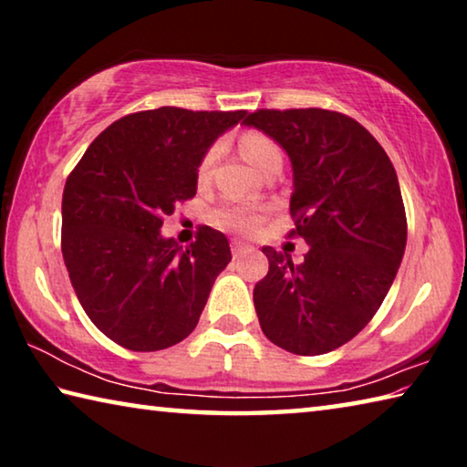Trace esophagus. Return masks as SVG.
<instances>
[{
  "instance_id": "1",
  "label": "esophagus",
  "mask_w": 467,
  "mask_h": 467,
  "mask_svg": "<svg viewBox=\"0 0 467 467\" xmlns=\"http://www.w3.org/2000/svg\"><path fill=\"white\" fill-rule=\"evenodd\" d=\"M231 249H233V255H234L236 259L243 257V255H247V253L255 251V247H253V244L243 243V241H233V243H231Z\"/></svg>"
}]
</instances>
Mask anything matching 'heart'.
I'll list each match as a JSON object with an SVG mask.
<instances>
[{
	"label": "heart",
	"mask_w": 467,
	"mask_h": 467,
	"mask_svg": "<svg viewBox=\"0 0 467 467\" xmlns=\"http://www.w3.org/2000/svg\"><path fill=\"white\" fill-rule=\"evenodd\" d=\"M239 148L244 154V158L255 167L259 172H262L267 164H270L274 158H282L278 144L272 138L264 136L259 131H247L239 138ZM220 148L212 146L208 152L203 154L200 169H197V177L202 181L210 177L212 169L218 161ZM214 223L224 228V231H233V233H255L259 226L264 223V210L257 208V205H244V203H231V205H223L214 212Z\"/></svg>",
	"instance_id": "obj_1"
}]
</instances>
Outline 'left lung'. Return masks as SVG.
Returning a JSON list of instances; mask_svg holds the SVG:
<instances>
[{"label":"left lung","instance_id":"8db88e82","mask_svg":"<svg viewBox=\"0 0 467 467\" xmlns=\"http://www.w3.org/2000/svg\"><path fill=\"white\" fill-rule=\"evenodd\" d=\"M244 125L284 148L292 164L290 216L309 244L305 262L264 247L255 284L259 326L298 357L336 350L373 319L406 251V210L381 144L352 117L326 109H262Z\"/></svg>","mask_w":467,"mask_h":467}]
</instances>
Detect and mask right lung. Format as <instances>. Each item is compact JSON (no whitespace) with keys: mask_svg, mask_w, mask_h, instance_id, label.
<instances>
[{"mask_svg":"<svg viewBox=\"0 0 467 467\" xmlns=\"http://www.w3.org/2000/svg\"><path fill=\"white\" fill-rule=\"evenodd\" d=\"M244 117L179 107L125 115L67 177L63 262L82 309L115 344L154 352L195 329L231 247L210 226L181 247L161 234L162 218L195 195L203 154Z\"/></svg>","mask_w":467,"mask_h":467,"instance_id":"obj_1","label":"right lung"}]
</instances>
